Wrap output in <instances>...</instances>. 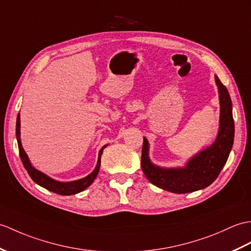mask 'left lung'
<instances>
[{"label": "left lung", "mask_w": 251, "mask_h": 251, "mask_svg": "<svg viewBox=\"0 0 251 251\" xmlns=\"http://www.w3.org/2000/svg\"><path fill=\"white\" fill-rule=\"evenodd\" d=\"M215 80L219 91L220 125L216 141L202 151L183 169H162L154 166L149 158V142L143 138L141 168L145 176L157 187L176 194H187L211 185L217 178L228 160L234 140V120L232 101L226 87L217 75Z\"/></svg>", "instance_id": "8db88e82"}]
</instances>
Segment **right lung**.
I'll use <instances>...</instances> for the list:
<instances>
[{"instance_id": "add662e5", "label": "right lung", "mask_w": 251, "mask_h": 251, "mask_svg": "<svg viewBox=\"0 0 251 251\" xmlns=\"http://www.w3.org/2000/svg\"><path fill=\"white\" fill-rule=\"evenodd\" d=\"M16 136H17V141H18V148H19V155L23 166H25V170L27 171L28 176L34 180L35 183L38 184L42 187L48 189L52 192H55L57 195L62 196H71L78 194V192L84 190L85 188L89 187V186L94 182L95 177L97 176L99 168H100V156L102 154V150L106 148L103 147L100 151H99L98 154V161L95 170L93 171L90 176H85L84 178H81L78 180H75V182H69V183H62L57 182V180L52 179L51 177L47 176L46 174L36 170L32 165L30 160L27 158V155L25 154V150H23L21 145V140H20V115L18 114L17 116V124H16Z\"/></svg>"}]
</instances>
